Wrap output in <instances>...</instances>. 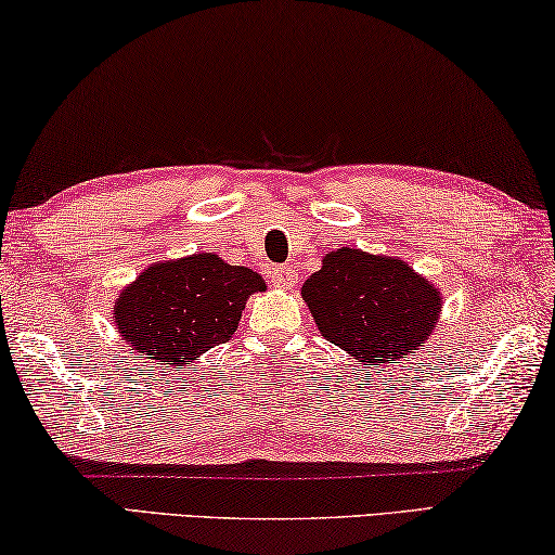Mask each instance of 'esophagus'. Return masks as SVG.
Instances as JSON below:
<instances>
[{"mask_svg": "<svg viewBox=\"0 0 555 555\" xmlns=\"http://www.w3.org/2000/svg\"><path fill=\"white\" fill-rule=\"evenodd\" d=\"M272 283H275L278 287H283V289L295 287V283H297L295 270L293 268H285V266L272 268Z\"/></svg>", "mask_w": 555, "mask_h": 555, "instance_id": "esophagus-1", "label": "esophagus"}]
</instances>
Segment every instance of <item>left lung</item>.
I'll return each mask as SVG.
<instances>
[{
	"instance_id": "1",
	"label": "left lung",
	"mask_w": 555,
	"mask_h": 555,
	"mask_svg": "<svg viewBox=\"0 0 555 555\" xmlns=\"http://www.w3.org/2000/svg\"><path fill=\"white\" fill-rule=\"evenodd\" d=\"M326 341L363 365L390 363L420 348L441 312V295L402 260L358 248L326 253L302 287Z\"/></svg>"
}]
</instances>
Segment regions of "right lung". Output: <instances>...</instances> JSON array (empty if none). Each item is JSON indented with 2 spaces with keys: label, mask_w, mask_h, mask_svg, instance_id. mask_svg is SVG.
Masks as SVG:
<instances>
[{
  "label": "right lung",
  "mask_w": 555,
  "mask_h": 555,
  "mask_svg": "<svg viewBox=\"0 0 555 555\" xmlns=\"http://www.w3.org/2000/svg\"><path fill=\"white\" fill-rule=\"evenodd\" d=\"M258 272L211 253L158 262L116 302V326L135 353L160 365H190L238 328L246 299L262 293Z\"/></svg>",
  "instance_id": "add662e5"
}]
</instances>
